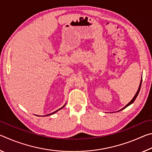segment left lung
<instances>
[{
    "mask_svg": "<svg viewBox=\"0 0 152 152\" xmlns=\"http://www.w3.org/2000/svg\"><path fill=\"white\" fill-rule=\"evenodd\" d=\"M141 82H142V76H141V82H140V86H139V88H138V90H137V92H136V94H135V96H133V98L132 99V101H131L129 102V103L127 104V105H125V106L123 108V109H121V110H118V111H120V110H123V109H125L126 107H127L128 106H129L130 104H132L133 102L135 101V100L136 99V98H137V95H138V94H139V92H140V88H141Z\"/></svg>",
    "mask_w": 152,
    "mask_h": 152,
    "instance_id": "obj_1",
    "label": "left lung"
}]
</instances>
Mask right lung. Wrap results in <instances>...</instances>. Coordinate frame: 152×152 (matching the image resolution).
<instances>
[{"mask_svg":"<svg viewBox=\"0 0 152 152\" xmlns=\"http://www.w3.org/2000/svg\"><path fill=\"white\" fill-rule=\"evenodd\" d=\"M65 105H66V104L64 105V106L62 107H61L60 109H58L57 110H56V111H54V112H53V113H50V114H48V115H43V116H39V115H37V116H38V117H44V116H49V115H53V114H54V113H57L58 110H61V109H63V108L65 107Z\"/></svg>","mask_w":152,"mask_h":152,"instance_id":"add662e5","label":"right lung"}]
</instances>
